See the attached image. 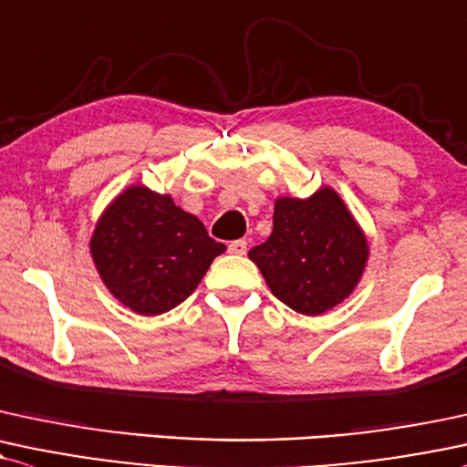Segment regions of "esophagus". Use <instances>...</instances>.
<instances>
[{"instance_id": "1", "label": "esophagus", "mask_w": 467, "mask_h": 467, "mask_svg": "<svg viewBox=\"0 0 467 467\" xmlns=\"http://www.w3.org/2000/svg\"><path fill=\"white\" fill-rule=\"evenodd\" d=\"M228 252L230 254H237V256H244L245 252H248V241L245 239H237V241H230L228 244Z\"/></svg>"}]
</instances>
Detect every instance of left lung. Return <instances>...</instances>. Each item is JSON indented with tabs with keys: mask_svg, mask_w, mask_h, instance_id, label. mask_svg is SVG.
Returning a JSON list of instances; mask_svg holds the SVG:
<instances>
[{
	"mask_svg": "<svg viewBox=\"0 0 467 467\" xmlns=\"http://www.w3.org/2000/svg\"><path fill=\"white\" fill-rule=\"evenodd\" d=\"M272 294L302 316H322L355 291L368 265L365 233L335 189L278 198L274 230L248 252Z\"/></svg>",
	"mask_w": 467,
	"mask_h": 467,
	"instance_id": "1",
	"label": "left lung"
}]
</instances>
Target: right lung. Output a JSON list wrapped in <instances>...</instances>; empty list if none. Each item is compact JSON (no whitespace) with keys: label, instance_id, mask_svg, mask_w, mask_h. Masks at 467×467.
Masks as SVG:
<instances>
[{"label":"right lung","instance_id":"right-lung-1","mask_svg":"<svg viewBox=\"0 0 467 467\" xmlns=\"http://www.w3.org/2000/svg\"><path fill=\"white\" fill-rule=\"evenodd\" d=\"M223 250L171 195L143 184L121 191L106 206L91 237L106 289L139 316H161L187 300Z\"/></svg>","mask_w":467,"mask_h":467}]
</instances>
